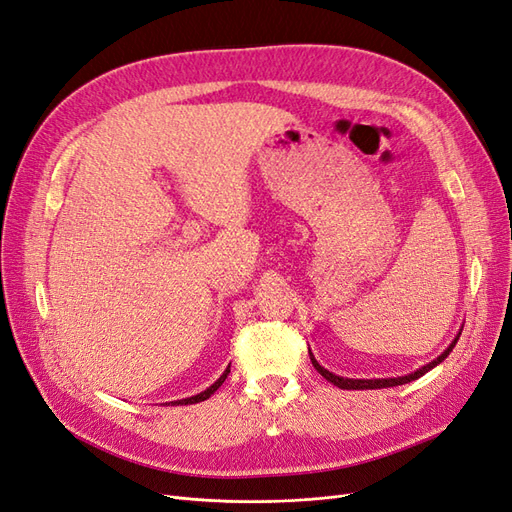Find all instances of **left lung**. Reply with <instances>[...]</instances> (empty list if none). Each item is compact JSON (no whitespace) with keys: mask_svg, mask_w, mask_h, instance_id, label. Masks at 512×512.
Instances as JSON below:
<instances>
[{"mask_svg":"<svg viewBox=\"0 0 512 512\" xmlns=\"http://www.w3.org/2000/svg\"><path fill=\"white\" fill-rule=\"evenodd\" d=\"M461 331H463V327L459 329V333L455 335V339L451 344H448V348L440 354V356H436V359H433L431 363H427V365H423V367H418L416 371H412V374H408V376H397V378H344V376H337V374H333V371H329V369H324L318 361H316V356H314V352L309 350V359H312V365L318 369V374L320 376H324L327 378L331 384H335V386H339V389H344V391H367V389H389V386H399V384H408V382H412V380H418L421 376H425L427 371H431L433 367L436 365H440L448 354L453 352V348H455V344H457V339H459V335H461Z\"/></svg>","mask_w":512,"mask_h":512,"instance_id":"left-lung-1","label":"left lung"}]
</instances>
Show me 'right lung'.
<instances>
[{
    "instance_id": "add662e5",
    "label": "right lung",
    "mask_w": 512,
    "mask_h": 512,
    "mask_svg": "<svg viewBox=\"0 0 512 512\" xmlns=\"http://www.w3.org/2000/svg\"><path fill=\"white\" fill-rule=\"evenodd\" d=\"M230 374V365L224 369V374L215 380L207 391H203V393H198V395H192V397H185V399H177V401H168V406H188V404H198V401H205V399H209L215 391L220 389V386L224 384V380H226V376Z\"/></svg>"
}]
</instances>
